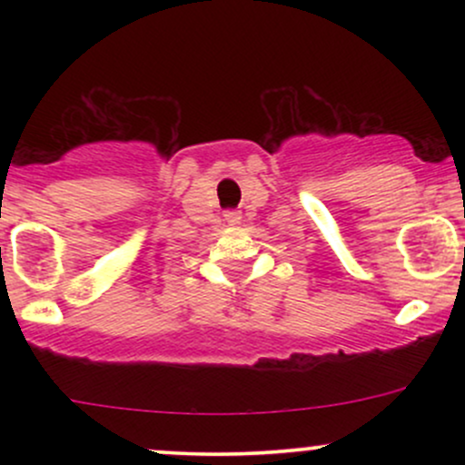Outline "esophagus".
Wrapping results in <instances>:
<instances>
[{"label":"esophagus","mask_w":465,"mask_h":465,"mask_svg":"<svg viewBox=\"0 0 465 465\" xmlns=\"http://www.w3.org/2000/svg\"><path fill=\"white\" fill-rule=\"evenodd\" d=\"M225 218H227V223L236 225V223H240V212H227Z\"/></svg>","instance_id":"esophagus-1"}]
</instances>
